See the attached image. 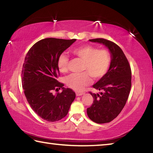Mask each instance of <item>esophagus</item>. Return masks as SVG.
<instances>
[{
	"instance_id": "obj_1",
	"label": "esophagus",
	"mask_w": 153,
	"mask_h": 153,
	"mask_svg": "<svg viewBox=\"0 0 153 153\" xmlns=\"http://www.w3.org/2000/svg\"><path fill=\"white\" fill-rule=\"evenodd\" d=\"M85 92H76V96L77 97H79V96H82L83 94H84Z\"/></svg>"
}]
</instances>
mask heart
<instances>
[{"label":"heart","mask_w":153,"mask_h":153,"mask_svg":"<svg viewBox=\"0 0 153 153\" xmlns=\"http://www.w3.org/2000/svg\"><path fill=\"white\" fill-rule=\"evenodd\" d=\"M72 53L84 61L82 74H71L66 78V84L71 88L80 91L85 86L92 83V77L94 79L102 78L109 70L111 64L110 51L106 48L99 49L93 45H84L74 48ZM69 59L65 54L59 55L57 67L62 73L68 71Z\"/></svg>","instance_id":"b5f03b06"}]
</instances>
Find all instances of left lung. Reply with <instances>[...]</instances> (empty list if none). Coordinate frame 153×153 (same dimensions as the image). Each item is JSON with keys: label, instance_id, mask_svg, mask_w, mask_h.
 Masks as SVG:
<instances>
[{"label": "left lung", "instance_id": "left-lung-1", "mask_svg": "<svg viewBox=\"0 0 153 153\" xmlns=\"http://www.w3.org/2000/svg\"><path fill=\"white\" fill-rule=\"evenodd\" d=\"M103 44L111 54V64L107 74L93 85L100 94L90 92L93 103L87 108L88 117L97 123L113 121L126 105L131 86V71L129 62L118 45L104 38L89 40Z\"/></svg>", "mask_w": 153, "mask_h": 153}]
</instances>
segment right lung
<instances>
[{
  "label": "right lung",
  "mask_w": 153,
  "mask_h": 153,
  "mask_svg": "<svg viewBox=\"0 0 153 153\" xmlns=\"http://www.w3.org/2000/svg\"><path fill=\"white\" fill-rule=\"evenodd\" d=\"M76 39L64 40L48 38L33 45L25 56L22 71V86L26 99L33 111L47 121H56L65 117L76 93L64 88L58 82L59 55ZM61 93L54 95L53 90Z\"/></svg>",
  "instance_id": "right-lung-1"
}]
</instances>
